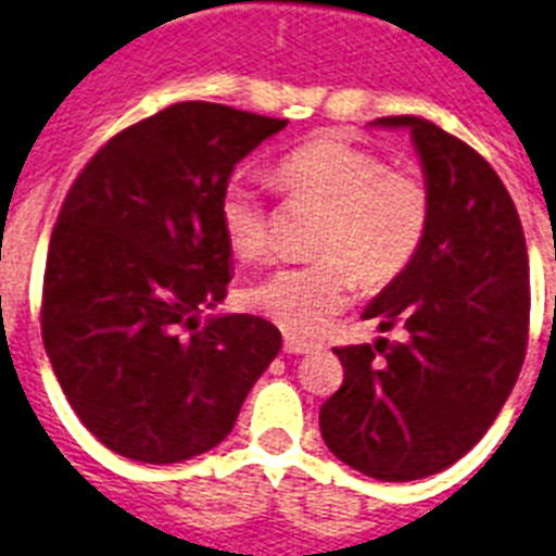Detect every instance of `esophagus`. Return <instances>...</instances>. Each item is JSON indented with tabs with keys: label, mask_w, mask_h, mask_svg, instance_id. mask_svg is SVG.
<instances>
[{
	"label": "esophagus",
	"mask_w": 556,
	"mask_h": 556,
	"mask_svg": "<svg viewBox=\"0 0 556 556\" xmlns=\"http://www.w3.org/2000/svg\"><path fill=\"white\" fill-rule=\"evenodd\" d=\"M282 349L286 354H311V351L317 349L314 342L302 340V337H293V333H286V342H282Z\"/></svg>",
	"instance_id": "esophagus-1"
}]
</instances>
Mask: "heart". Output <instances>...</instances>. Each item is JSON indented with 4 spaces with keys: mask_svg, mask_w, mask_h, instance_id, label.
I'll use <instances>...</instances> for the list:
<instances>
[{
    "mask_svg": "<svg viewBox=\"0 0 556 556\" xmlns=\"http://www.w3.org/2000/svg\"><path fill=\"white\" fill-rule=\"evenodd\" d=\"M288 200L323 207L314 263L282 265L248 286L245 302L291 333H319L349 308L356 277L386 286L417 256L431 223V188L422 170L391 168L380 151L328 130L291 148L274 165ZM219 228L237 260H260L270 245L263 197L231 179L219 197Z\"/></svg>",
    "mask_w": 556,
    "mask_h": 556,
    "instance_id": "heart-1",
    "label": "heart"
}]
</instances>
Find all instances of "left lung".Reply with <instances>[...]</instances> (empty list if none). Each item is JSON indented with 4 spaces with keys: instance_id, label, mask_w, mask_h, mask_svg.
I'll list each match as a JSON object with an SVG mask.
<instances>
[{
    "instance_id": "left-lung-1",
    "label": "left lung",
    "mask_w": 556,
    "mask_h": 556,
    "mask_svg": "<svg viewBox=\"0 0 556 556\" xmlns=\"http://www.w3.org/2000/svg\"><path fill=\"white\" fill-rule=\"evenodd\" d=\"M374 125L410 130L431 223L363 314L405 340L333 349L345 380L319 408V431L345 466L408 482L466 457L511 394L528 345V251L503 179L473 148L419 116Z\"/></svg>"
}]
</instances>
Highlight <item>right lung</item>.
Returning a JSON list of instances; mask_svg holds the SVG:
<instances>
[{
	"instance_id": "right-lung-1",
	"label": "right lung",
	"mask_w": 556,
	"mask_h": 556,
	"mask_svg": "<svg viewBox=\"0 0 556 556\" xmlns=\"http://www.w3.org/2000/svg\"><path fill=\"white\" fill-rule=\"evenodd\" d=\"M288 119L176 102L93 153L48 245L42 342L67 403L102 445L168 466L231 434L282 349L277 325L219 314L231 248L219 197Z\"/></svg>"
}]
</instances>
